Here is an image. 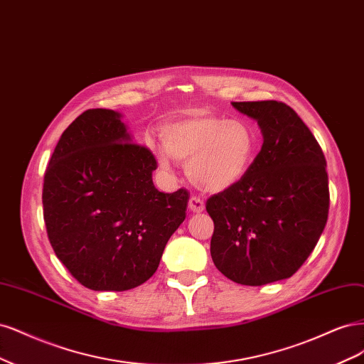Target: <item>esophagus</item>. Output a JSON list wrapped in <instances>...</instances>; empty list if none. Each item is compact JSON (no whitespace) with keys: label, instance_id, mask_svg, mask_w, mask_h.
Returning <instances> with one entry per match:
<instances>
[{"label":"esophagus","instance_id":"1","mask_svg":"<svg viewBox=\"0 0 364 364\" xmlns=\"http://www.w3.org/2000/svg\"><path fill=\"white\" fill-rule=\"evenodd\" d=\"M204 201L201 198H198V196H191V199H189V210L191 212H193V213H201L203 210H204Z\"/></svg>","mask_w":364,"mask_h":364}]
</instances>
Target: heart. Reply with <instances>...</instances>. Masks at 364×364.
Masks as SVG:
<instances>
[{
    "mask_svg": "<svg viewBox=\"0 0 364 364\" xmlns=\"http://www.w3.org/2000/svg\"><path fill=\"white\" fill-rule=\"evenodd\" d=\"M160 134L166 153L149 144L160 168L169 169L168 156L184 163L191 181L210 192L225 191L240 181L257 148L255 133L248 122L199 112L166 122Z\"/></svg>",
    "mask_w": 364,
    "mask_h": 364,
    "instance_id": "1",
    "label": "heart"
}]
</instances>
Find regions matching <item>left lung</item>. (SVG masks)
<instances>
[{
	"label": "left lung",
	"instance_id": "8db88e82",
	"mask_svg": "<svg viewBox=\"0 0 364 364\" xmlns=\"http://www.w3.org/2000/svg\"><path fill=\"white\" fill-rule=\"evenodd\" d=\"M232 107L257 121L263 145L240 181L207 199L215 224L210 254L234 283L263 286L290 278L318 243L330 208L326 160L287 104Z\"/></svg>",
	"mask_w": 364,
	"mask_h": 364
}]
</instances>
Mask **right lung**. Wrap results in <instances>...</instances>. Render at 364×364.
<instances>
[{"instance_id":"1","label":"right lung","mask_w":364,"mask_h":364,"mask_svg":"<svg viewBox=\"0 0 364 364\" xmlns=\"http://www.w3.org/2000/svg\"><path fill=\"white\" fill-rule=\"evenodd\" d=\"M156 169L118 112L86 110L63 132L45 171L43 219L57 259L80 284L122 291L157 271L191 193L159 192Z\"/></svg>"}]
</instances>
